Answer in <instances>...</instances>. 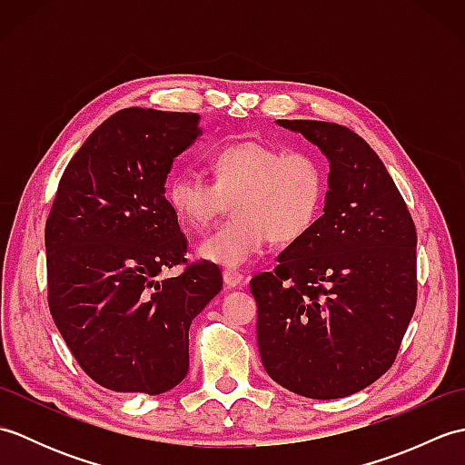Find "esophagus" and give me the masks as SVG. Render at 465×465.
<instances>
[{
  "label": "esophagus",
  "mask_w": 465,
  "mask_h": 465,
  "mask_svg": "<svg viewBox=\"0 0 465 465\" xmlns=\"http://www.w3.org/2000/svg\"><path fill=\"white\" fill-rule=\"evenodd\" d=\"M243 282V275L238 270H223V283L227 288H238Z\"/></svg>",
  "instance_id": "esophagus-1"
}]
</instances>
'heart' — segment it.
<instances>
[{"mask_svg":"<svg viewBox=\"0 0 465 465\" xmlns=\"http://www.w3.org/2000/svg\"><path fill=\"white\" fill-rule=\"evenodd\" d=\"M212 182L175 172L165 200L182 223L203 230L233 202V217L207 233L197 255L223 268H242L272 240L288 245L318 222L328 192L325 172L312 153L262 142L223 143L210 155Z\"/></svg>","mask_w":465,"mask_h":465,"instance_id":"heart-1","label":"heart"}]
</instances>
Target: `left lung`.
Wrapping results in <instances>:
<instances>
[{
	"mask_svg": "<svg viewBox=\"0 0 465 465\" xmlns=\"http://www.w3.org/2000/svg\"><path fill=\"white\" fill-rule=\"evenodd\" d=\"M330 162L323 215L250 282L270 378L338 400L391 368L416 310V225L383 162L338 124L278 120Z\"/></svg>",
	"mask_w": 465,
	"mask_h": 465,
	"instance_id": "obj_1",
	"label": "left lung"
}]
</instances>
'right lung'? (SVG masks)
I'll use <instances>...</instances> for the list:
<instances>
[{
    "label": "right lung",
    "instance_id": "obj_1",
    "mask_svg": "<svg viewBox=\"0 0 465 465\" xmlns=\"http://www.w3.org/2000/svg\"><path fill=\"white\" fill-rule=\"evenodd\" d=\"M202 135L200 115L127 107L67 163L45 223L47 303L74 358L114 391L157 396L190 368L192 320L222 290L215 263H185L165 200L173 160Z\"/></svg>",
    "mask_w": 465,
    "mask_h": 465
}]
</instances>
